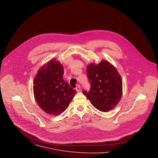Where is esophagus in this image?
<instances>
[{"label": "esophagus", "instance_id": "obj_1", "mask_svg": "<svg viewBox=\"0 0 158 158\" xmlns=\"http://www.w3.org/2000/svg\"><path fill=\"white\" fill-rule=\"evenodd\" d=\"M75 89H76V90H77V92H80V90H81V86H80L79 85H78L77 86Z\"/></svg>", "mask_w": 158, "mask_h": 158}]
</instances>
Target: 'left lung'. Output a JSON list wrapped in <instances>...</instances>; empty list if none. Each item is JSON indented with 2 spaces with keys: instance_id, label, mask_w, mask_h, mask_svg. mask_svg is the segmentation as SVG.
<instances>
[{
  "instance_id": "left-lung-1",
  "label": "left lung",
  "mask_w": 158,
  "mask_h": 158,
  "mask_svg": "<svg viewBox=\"0 0 158 158\" xmlns=\"http://www.w3.org/2000/svg\"><path fill=\"white\" fill-rule=\"evenodd\" d=\"M90 90H83L92 105L102 112L116 106L122 95V80L117 69L109 62L90 64L86 68Z\"/></svg>"
}]
</instances>
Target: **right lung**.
Instances as JSON below:
<instances>
[{
    "label": "right lung",
    "mask_w": 158,
    "mask_h": 158,
    "mask_svg": "<svg viewBox=\"0 0 158 158\" xmlns=\"http://www.w3.org/2000/svg\"><path fill=\"white\" fill-rule=\"evenodd\" d=\"M63 66L55 59L41 68L33 82L35 100L45 113L58 115L69 106L77 91L63 78Z\"/></svg>",
    "instance_id": "right-lung-1"
}]
</instances>
